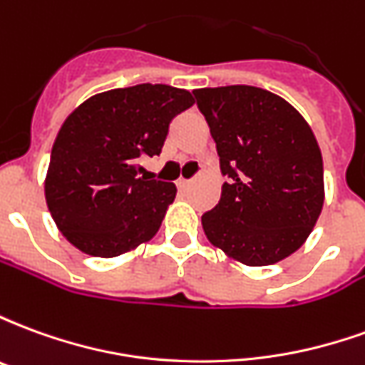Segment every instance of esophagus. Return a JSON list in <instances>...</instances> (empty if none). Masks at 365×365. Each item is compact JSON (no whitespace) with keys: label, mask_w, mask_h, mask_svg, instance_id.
Wrapping results in <instances>:
<instances>
[{"label":"esophagus","mask_w":365,"mask_h":365,"mask_svg":"<svg viewBox=\"0 0 365 365\" xmlns=\"http://www.w3.org/2000/svg\"><path fill=\"white\" fill-rule=\"evenodd\" d=\"M175 185H178V190H187L191 185V180H185V178H180L178 182H175Z\"/></svg>","instance_id":"34e87169"}]
</instances>
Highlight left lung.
Here are the masks:
<instances>
[{"instance_id": "1", "label": "left lung", "mask_w": 365, "mask_h": 365, "mask_svg": "<svg viewBox=\"0 0 365 365\" xmlns=\"http://www.w3.org/2000/svg\"><path fill=\"white\" fill-rule=\"evenodd\" d=\"M193 96L229 178L219 205L201 217L209 242L246 266L287 258L324 203L313 130L295 107L262 88H203Z\"/></svg>"}]
</instances>
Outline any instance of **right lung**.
I'll return each mask as SVG.
<instances>
[{"instance_id": "add662e5", "label": "right lung", "mask_w": 365, "mask_h": 365, "mask_svg": "<svg viewBox=\"0 0 365 365\" xmlns=\"http://www.w3.org/2000/svg\"><path fill=\"white\" fill-rule=\"evenodd\" d=\"M190 91L138 83L90 97L58 130L44 195L60 232L82 252L113 258L150 240L175 197L140 160L158 156Z\"/></svg>"}]
</instances>
